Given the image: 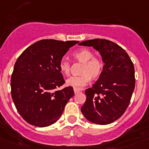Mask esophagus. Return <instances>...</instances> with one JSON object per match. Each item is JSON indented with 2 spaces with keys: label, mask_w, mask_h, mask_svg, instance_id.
<instances>
[{
  "label": "esophagus",
  "mask_w": 149,
  "mask_h": 149,
  "mask_svg": "<svg viewBox=\"0 0 149 149\" xmlns=\"http://www.w3.org/2000/svg\"><path fill=\"white\" fill-rule=\"evenodd\" d=\"M74 93H75V94H77V93H80V91L79 90V89H74Z\"/></svg>",
  "instance_id": "34e87169"
}]
</instances>
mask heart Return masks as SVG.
Returning a JSON list of instances; mask_svg holds the SVG:
<instances>
[{
  "label": "heart",
  "instance_id": "b5f03b06",
  "mask_svg": "<svg viewBox=\"0 0 149 149\" xmlns=\"http://www.w3.org/2000/svg\"><path fill=\"white\" fill-rule=\"evenodd\" d=\"M74 58L78 61L83 63L80 73L78 76H72L66 80L67 86L75 89H80L86 86L91 81V78L97 79L101 76L103 71V63L97 58H93V52L88 49H81L73 54ZM70 63L63 58L59 63V69L65 75L70 72Z\"/></svg>",
  "mask_w": 149,
  "mask_h": 149
}]
</instances>
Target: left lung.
<instances>
[{"label":"left lung","instance_id":"8db88e82","mask_svg":"<svg viewBox=\"0 0 149 149\" xmlns=\"http://www.w3.org/2000/svg\"><path fill=\"white\" fill-rule=\"evenodd\" d=\"M79 45L92 47L104 63L101 76L86 90L82 113L96 124H111L124 114L130 102L135 86L134 65L126 51L111 41L96 39Z\"/></svg>","mask_w":149,"mask_h":149}]
</instances>
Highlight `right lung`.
Returning <instances> with one entry per match:
<instances>
[{"mask_svg":"<svg viewBox=\"0 0 149 149\" xmlns=\"http://www.w3.org/2000/svg\"><path fill=\"white\" fill-rule=\"evenodd\" d=\"M77 41L44 39L28 47L19 56L11 78L12 97L18 113L28 124L45 127L56 123L73 88L56 90L65 83L59 63Z\"/></svg>","mask_w":149,"mask_h":149,"instance_id":"obj_1","label":"right lung"}]
</instances>
